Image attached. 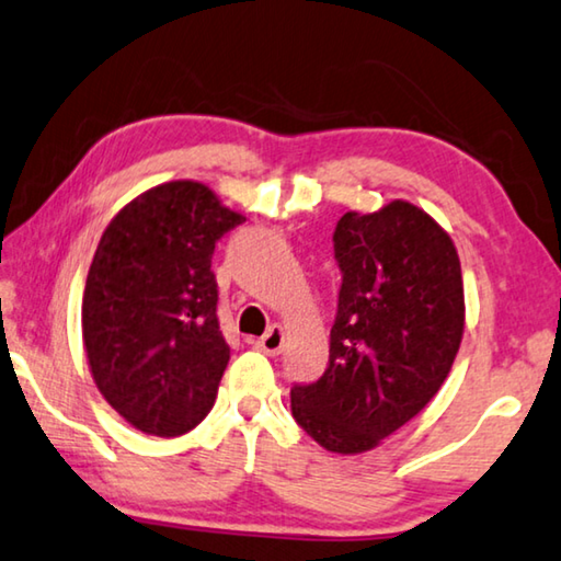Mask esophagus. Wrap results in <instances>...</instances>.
<instances>
[{
	"mask_svg": "<svg viewBox=\"0 0 561 561\" xmlns=\"http://www.w3.org/2000/svg\"><path fill=\"white\" fill-rule=\"evenodd\" d=\"M282 346H284V329L279 324H272L270 329H266V334L256 340V350L270 354V357L279 354Z\"/></svg>",
	"mask_w": 561,
	"mask_h": 561,
	"instance_id": "obj_1",
	"label": "esophagus"
}]
</instances>
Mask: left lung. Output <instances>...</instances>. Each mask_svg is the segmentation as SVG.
I'll use <instances>...</instances> for the list:
<instances>
[{"instance_id":"8db88e82","label":"left lung","mask_w":561,"mask_h":561,"mask_svg":"<svg viewBox=\"0 0 561 561\" xmlns=\"http://www.w3.org/2000/svg\"><path fill=\"white\" fill-rule=\"evenodd\" d=\"M332 239L342 287L329 364L291 387V414L324 449L359 455L439 392L465 334V284L455 242L409 202L346 211Z\"/></svg>"}]
</instances>
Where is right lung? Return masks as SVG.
<instances>
[{"label": "right lung", "instance_id": "add662e5", "mask_svg": "<svg viewBox=\"0 0 561 561\" xmlns=\"http://www.w3.org/2000/svg\"><path fill=\"white\" fill-rule=\"evenodd\" d=\"M244 217L199 182L159 184L104 229L82 299L94 385L139 432L180 437L209 414L229 362L211 254Z\"/></svg>", "mask_w": 561, "mask_h": 561}]
</instances>
